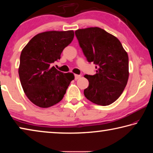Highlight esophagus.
Here are the masks:
<instances>
[{"label": "esophagus", "instance_id": "1", "mask_svg": "<svg viewBox=\"0 0 153 153\" xmlns=\"http://www.w3.org/2000/svg\"><path fill=\"white\" fill-rule=\"evenodd\" d=\"M80 77H81V76H80V75H77V74H76V75H75V79H79Z\"/></svg>", "mask_w": 153, "mask_h": 153}]
</instances>
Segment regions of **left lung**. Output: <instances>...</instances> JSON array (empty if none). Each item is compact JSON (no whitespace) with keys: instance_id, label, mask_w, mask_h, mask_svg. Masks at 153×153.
<instances>
[{"instance_id":"obj_1","label":"left lung","mask_w":153,"mask_h":153,"mask_svg":"<svg viewBox=\"0 0 153 153\" xmlns=\"http://www.w3.org/2000/svg\"><path fill=\"white\" fill-rule=\"evenodd\" d=\"M79 46L89 63L96 65V74L85 75L89 82L84 94L95 104H112L122 94L128 80V53L115 36L100 27L75 32Z\"/></svg>"}]
</instances>
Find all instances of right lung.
Listing matches in <instances>:
<instances>
[{"instance_id": "add662e5", "label": "right lung", "mask_w": 153, "mask_h": 153, "mask_svg": "<svg viewBox=\"0 0 153 153\" xmlns=\"http://www.w3.org/2000/svg\"><path fill=\"white\" fill-rule=\"evenodd\" d=\"M74 37L73 30L49 31L36 35L22 51L19 76L23 90L31 102L48 108L63 99L72 73L64 74L53 63Z\"/></svg>"}]
</instances>
